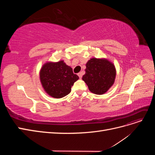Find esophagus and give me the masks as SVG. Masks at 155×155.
I'll use <instances>...</instances> for the list:
<instances>
[{"label":"esophagus","mask_w":155,"mask_h":155,"mask_svg":"<svg viewBox=\"0 0 155 155\" xmlns=\"http://www.w3.org/2000/svg\"><path fill=\"white\" fill-rule=\"evenodd\" d=\"M83 72H79V73H78V76L79 77V78H82V76H83Z\"/></svg>","instance_id":"esophagus-1"}]
</instances>
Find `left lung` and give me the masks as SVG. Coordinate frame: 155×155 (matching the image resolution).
Listing matches in <instances>:
<instances>
[{
	"label": "left lung",
	"instance_id": "1",
	"mask_svg": "<svg viewBox=\"0 0 155 155\" xmlns=\"http://www.w3.org/2000/svg\"><path fill=\"white\" fill-rule=\"evenodd\" d=\"M116 75L113 63L106 58H92L86 63L85 74L82 79L91 92L101 95L113 85Z\"/></svg>",
	"mask_w": 155,
	"mask_h": 155
}]
</instances>
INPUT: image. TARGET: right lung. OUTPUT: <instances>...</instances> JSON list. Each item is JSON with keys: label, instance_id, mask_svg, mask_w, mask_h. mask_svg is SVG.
Masks as SVG:
<instances>
[{"label": "right lung", "instance_id": "right-lung-1", "mask_svg": "<svg viewBox=\"0 0 155 155\" xmlns=\"http://www.w3.org/2000/svg\"><path fill=\"white\" fill-rule=\"evenodd\" d=\"M39 79L48 95L54 98H61L71 92V87L79 77L73 73L71 67L61 60L58 62L45 63L39 71Z\"/></svg>", "mask_w": 155, "mask_h": 155}]
</instances>
